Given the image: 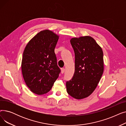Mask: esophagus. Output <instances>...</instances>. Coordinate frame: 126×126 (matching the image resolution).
Segmentation results:
<instances>
[{"mask_svg":"<svg viewBox=\"0 0 126 126\" xmlns=\"http://www.w3.org/2000/svg\"><path fill=\"white\" fill-rule=\"evenodd\" d=\"M65 68H61V73L62 74H63V73H64V72H65Z\"/></svg>","mask_w":126,"mask_h":126,"instance_id":"esophagus-1","label":"esophagus"}]
</instances>
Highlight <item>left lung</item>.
Returning a JSON list of instances; mask_svg holds the SVG:
<instances>
[{"label": "left lung", "mask_w": 126, "mask_h": 126, "mask_svg": "<svg viewBox=\"0 0 126 126\" xmlns=\"http://www.w3.org/2000/svg\"><path fill=\"white\" fill-rule=\"evenodd\" d=\"M70 43L75 54V71L66 86L70 96L80 100L89 96L100 81L104 71L103 52L90 36L73 38Z\"/></svg>", "instance_id": "1"}]
</instances>
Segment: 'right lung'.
I'll list each match as a JSON object with an SVG mask.
<instances>
[{"mask_svg":"<svg viewBox=\"0 0 126 126\" xmlns=\"http://www.w3.org/2000/svg\"><path fill=\"white\" fill-rule=\"evenodd\" d=\"M59 37L51 31H42L25 46L21 62L22 76L27 86L35 94L47 93L60 73L55 53Z\"/></svg>","mask_w":126,"mask_h":126,"instance_id":"1","label":"right lung"}]
</instances>
